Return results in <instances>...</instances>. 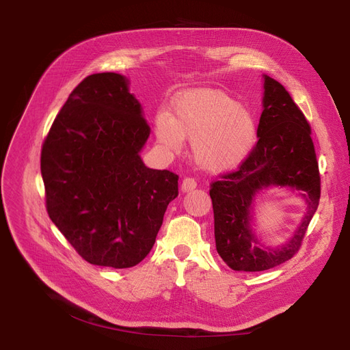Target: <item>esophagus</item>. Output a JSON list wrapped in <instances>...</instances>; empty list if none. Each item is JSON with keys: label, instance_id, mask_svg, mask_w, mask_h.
<instances>
[{"label": "esophagus", "instance_id": "obj_1", "mask_svg": "<svg viewBox=\"0 0 350 350\" xmlns=\"http://www.w3.org/2000/svg\"><path fill=\"white\" fill-rule=\"evenodd\" d=\"M197 187V183L194 178H190V177H186L183 178V183H181V191L183 193H189L191 190H194Z\"/></svg>", "mask_w": 350, "mask_h": 350}]
</instances>
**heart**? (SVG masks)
I'll list each match as a JSON object with an SVG mask.
<instances>
[{"instance_id":"b5f03b06","label":"heart","mask_w":350,"mask_h":350,"mask_svg":"<svg viewBox=\"0 0 350 350\" xmlns=\"http://www.w3.org/2000/svg\"><path fill=\"white\" fill-rule=\"evenodd\" d=\"M157 142L165 150L180 153L185 139L191 142L193 159L208 173L234 170L248 159L256 142V120L251 110L227 92L194 88L181 92L170 115L154 120Z\"/></svg>"}]
</instances>
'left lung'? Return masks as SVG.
Segmentation results:
<instances>
[{"label": "left lung", "mask_w": 350, "mask_h": 350, "mask_svg": "<svg viewBox=\"0 0 350 350\" xmlns=\"http://www.w3.org/2000/svg\"><path fill=\"white\" fill-rule=\"evenodd\" d=\"M262 78L258 142L240 169L213 183L210 190L217 252L234 271H265L291 260L301 247L321 197L310 127L285 88L268 75ZM268 188L289 189L306 203L300 226L278 247L264 246L253 230L256 197Z\"/></svg>", "instance_id": "obj_1"}]
</instances>
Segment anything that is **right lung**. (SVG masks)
Segmentation results:
<instances>
[{"instance_id":"1","label":"right lung","mask_w":350,"mask_h":350,"mask_svg":"<svg viewBox=\"0 0 350 350\" xmlns=\"http://www.w3.org/2000/svg\"><path fill=\"white\" fill-rule=\"evenodd\" d=\"M126 77L85 78L45 139L41 174L52 223L85 261L131 268L154 245L178 176L146 167L150 129Z\"/></svg>"}]
</instances>
